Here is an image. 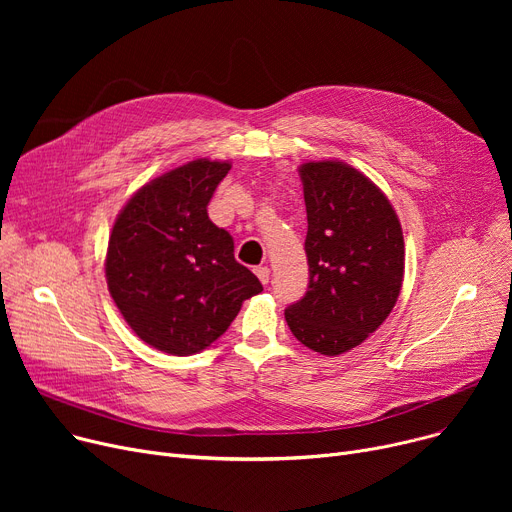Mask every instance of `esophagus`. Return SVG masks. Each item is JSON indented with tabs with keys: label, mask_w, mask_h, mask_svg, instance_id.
<instances>
[{
	"label": "esophagus",
	"mask_w": 512,
	"mask_h": 512,
	"mask_svg": "<svg viewBox=\"0 0 512 512\" xmlns=\"http://www.w3.org/2000/svg\"><path fill=\"white\" fill-rule=\"evenodd\" d=\"M255 274H257V278L261 280V284H267V282H270V267H267V265H259V267H255Z\"/></svg>",
	"instance_id": "obj_1"
}]
</instances>
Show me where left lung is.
I'll list each match as a JSON object with an SVG mask.
<instances>
[{"instance_id":"1","label":"left lung","mask_w":512,"mask_h":512,"mask_svg":"<svg viewBox=\"0 0 512 512\" xmlns=\"http://www.w3.org/2000/svg\"><path fill=\"white\" fill-rule=\"evenodd\" d=\"M307 207L309 286L284 317L299 342L342 355L378 330L405 276V240L388 197L336 159L299 168Z\"/></svg>"}]
</instances>
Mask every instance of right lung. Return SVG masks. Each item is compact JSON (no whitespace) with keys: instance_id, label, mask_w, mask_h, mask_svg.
I'll return each mask as SVG.
<instances>
[{"instance_id":"1","label":"right lung","mask_w":512,"mask_h":512,"mask_svg":"<svg viewBox=\"0 0 512 512\" xmlns=\"http://www.w3.org/2000/svg\"><path fill=\"white\" fill-rule=\"evenodd\" d=\"M228 161L195 159L141 186L118 213L105 278L126 324L176 357L218 340L242 301L263 290L234 259V240L207 215Z\"/></svg>"}]
</instances>
